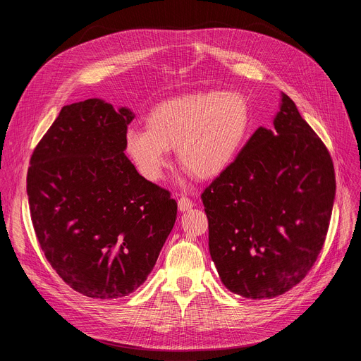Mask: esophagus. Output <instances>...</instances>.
Wrapping results in <instances>:
<instances>
[{
  "label": "esophagus",
  "mask_w": 361,
  "mask_h": 361,
  "mask_svg": "<svg viewBox=\"0 0 361 361\" xmlns=\"http://www.w3.org/2000/svg\"><path fill=\"white\" fill-rule=\"evenodd\" d=\"M193 206H195V203H193L190 199H188V197H185V196H181V197L178 199V209H180L181 212L190 211Z\"/></svg>",
  "instance_id": "34e87169"
}]
</instances>
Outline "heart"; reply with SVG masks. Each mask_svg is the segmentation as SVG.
Masks as SVG:
<instances>
[{
    "instance_id": "obj_1",
    "label": "heart",
    "mask_w": 361,
    "mask_h": 361,
    "mask_svg": "<svg viewBox=\"0 0 361 361\" xmlns=\"http://www.w3.org/2000/svg\"><path fill=\"white\" fill-rule=\"evenodd\" d=\"M252 109L244 94L203 90L180 94L152 108L146 127L126 130L124 146L139 174L164 177L171 149L188 174L215 178L235 161L249 136Z\"/></svg>"
}]
</instances>
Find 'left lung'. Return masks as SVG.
Listing matches in <instances>:
<instances>
[{"label":"left lung","mask_w":361,"mask_h":361,"mask_svg":"<svg viewBox=\"0 0 361 361\" xmlns=\"http://www.w3.org/2000/svg\"><path fill=\"white\" fill-rule=\"evenodd\" d=\"M335 187L328 149L281 93L274 127H259L202 195L224 286L253 300L297 286L324 247Z\"/></svg>","instance_id":"8db88e82"}]
</instances>
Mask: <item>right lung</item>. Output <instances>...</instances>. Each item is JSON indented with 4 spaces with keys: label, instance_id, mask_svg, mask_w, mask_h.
Listing matches in <instances>:
<instances>
[{
    "label": "right lung",
    "instance_id": "add662e5",
    "mask_svg": "<svg viewBox=\"0 0 361 361\" xmlns=\"http://www.w3.org/2000/svg\"><path fill=\"white\" fill-rule=\"evenodd\" d=\"M133 118L99 98L63 106L30 158L37 241L63 281L92 298L137 290L177 219V202L124 154Z\"/></svg>",
    "mask_w": 361,
    "mask_h": 361
}]
</instances>
